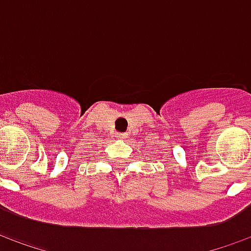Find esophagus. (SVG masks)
Segmentation results:
<instances>
[{
    "mask_svg": "<svg viewBox=\"0 0 251 251\" xmlns=\"http://www.w3.org/2000/svg\"><path fill=\"white\" fill-rule=\"evenodd\" d=\"M115 137L120 138V140H124V138H126V134L125 133H115Z\"/></svg>",
    "mask_w": 251,
    "mask_h": 251,
    "instance_id": "esophagus-1",
    "label": "esophagus"
}]
</instances>
